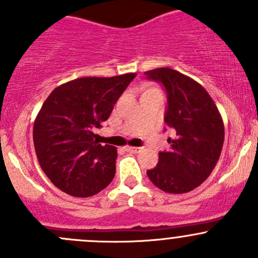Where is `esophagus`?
<instances>
[{
	"mask_svg": "<svg viewBox=\"0 0 258 258\" xmlns=\"http://www.w3.org/2000/svg\"><path fill=\"white\" fill-rule=\"evenodd\" d=\"M126 150L128 152H134V153H139L141 151V147H126Z\"/></svg>",
	"mask_w": 258,
	"mask_h": 258,
	"instance_id": "obj_1",
	"label": "esophagus"
}]
</instances>
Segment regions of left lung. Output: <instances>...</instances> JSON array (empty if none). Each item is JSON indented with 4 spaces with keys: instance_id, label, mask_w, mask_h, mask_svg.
Listing matches in <instances>:
<instances>
[{
    "instance_id": "1",
    "label": "left lung",
    "mask_w": 258,
    "mask_h": 258,
    "mask_svg": "<svg viewBox=\"0 0 258 258\" xmlns=\"http://www.w3.org/2000/svg\"><path fill=\"white\" fill-rule=\"evenodd\" d=\"M167 96L165 123L172 128L168 151L158 152V163L147 171L156 187L184 194L202 183L215 168L225 140L220 112L200 83L168 67L145 72Z\"/></svg>"
}]
</instances>
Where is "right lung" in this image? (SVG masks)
Listing matches in <instances>:
<instances>
[{"instance_id":"right-lung-1","label":"right lung","mask_w":258,"mask_h":258,"mask_svg":"<svg viewBox=\"0 0 258 258\" xmlns=\"http://www.w3.org/2000/svg\"><path fill=\"white\" fill-rule=\"evenodd\" d=\"M135 77H82L54 88L45 101L33 126V144L41 168L57 188L90 197L111 183L117 150L98 144L93 131L107 121Z\"/></svg>"}]
</instances>
